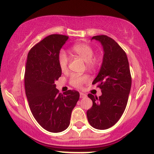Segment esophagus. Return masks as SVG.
Returning <instances> with one entry per match:
<instances>
[{"instance_id": "esophagus-1", "label": "esophagus", "mask_w": 154, "mask_h": 154, "mask_svg": "<svg viewBox=\"0 0 154 154\" xmlns=\"http://www.w3.org/2000/svg\"><path fill=\"white\" fill-rule=\"evenodd\" d=\"M79 97H80L81 98H85V97H87V95L85 94V93H79Z\"/></svg>"}]
</instances>
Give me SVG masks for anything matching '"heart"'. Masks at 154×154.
Segmentation results:
<instances>
[{"mask_svg": "<svg viewBox=\"0 0 154 154\" xmlns=\"http://www.w3.org/2000/svg\"><path fill=\"white\" fill-rule=\"evenodd\" d=\"M72 51L74 54L80 57L85 62L87 63V66L89 68H93L96 66L98 61L96 59L93 58L94 51L91 45L86 43H78L74 45L72 48ZM59 65L62 72L66 71L68 66V58L64 52H61L59 56ZM87 80L85 76L72 75L70 79V82L73 86L79 88Z\"/></svg>", "mask_w": 154, "mask_h": 154, "instance_id": "obj_1", "label": "heart"}]
</instances>
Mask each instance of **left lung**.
<instances>
[{
    "mask_svg": "<svg viewBox=\"0 0 154 154\" xmlns=\"http://www.w3.org/2000/svg\"><path fill=\"white\" fill-rule=\"evenodd\" d=\"M103 47L101 66L93 84L98 83L102 95L88 97L93 106L87 111L88 120L93 128L106 130L119 121L128 103L132 79L125 52L112 38L106 35L93 36Z\"/></svg>",
    "mask_w": 154,
    "mask_h": 154,
    "instance_id": "obj_1",
    "label": "left lung"
}]
</instances>
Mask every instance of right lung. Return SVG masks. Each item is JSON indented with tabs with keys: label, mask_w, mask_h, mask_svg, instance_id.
<instances>
[{
	"label": "right lung",
	"mask_w": 154,
	"mask_h": 154,
	"mask_svg": "<svg viewBox=\"0 0 154 154\" xmlns=\"http://www.w3.org/2000/svg\"><path fill=\"white\" fill-rule=\"evenodd\" d=\"M68 39L66 35H48L32 48L26 62L24 86L32 114L42 128L51 132L68 128L79 98L78 91L59 93L55 84L61 75L60 51Z\"/></svg>",
	"instance_id": "1"
}]
</instances>
